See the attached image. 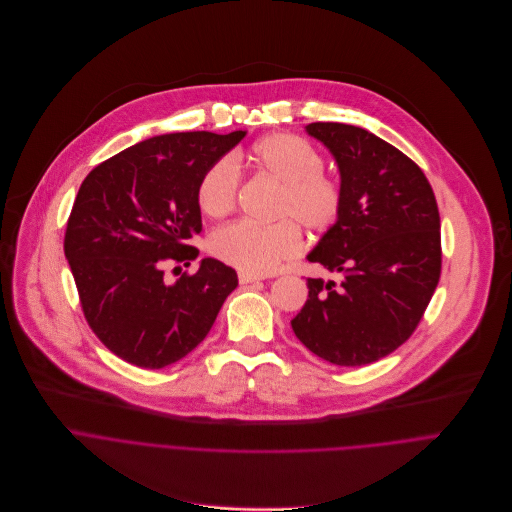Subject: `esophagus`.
<instances>
[{
    "label": "esophagus",
    "instance_id": "esophagus-1",
    "mask_svg": "<svg viewBox=\"0 0 512 512\" xmlns=\"http://www.w3.org/2000/svg\"><path fill=\"white\" fill-rule=\"evenodd\" d=\"M238 280H240V284H252V282H260L262 276L248 274V272H240V274H238Z\"/></svg>",
    "mask_w": 512,
    "mask_h": 512
}]
</instances>
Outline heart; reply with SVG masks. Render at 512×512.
Instances as JSON below:
<instances>
[{
    "label": "heart",
    "instance_id": "1",
    "mask_svg": "<svg viewBox=\"0 0 512 512\" xmlns=\"http://www.w3.org/2000/svg\"><path fill=\"white\" fill-rule=\"evenodd\" d=\"M250 165L280 185L274 201V224L234 222L210 236V252L240 272L264 276L302 250V228L327 232L343 212L345 193L337 179L323 173V155L298 135L272 133L248 153ZM240 173L230 157L206 169L197 185V206L210 218L228 216L238 201Z\"/></svg>",
    "mask_w": 512,
    "mask_h": 512
}]
</instances>
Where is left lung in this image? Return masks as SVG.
Masks as SVG:
<instances>
[{
    "mask_svg": "<svg viewBox=\"0 0 512 512\" xmlns=\"http://www.w3.org/2000/svg\"><path fill=\"white\" fill-rule=\"evenodd\" d=\"M339 167L341 218L306 256L341 280L309 278L290 321L321 359L359 367L393 353L416 331L442 270L438 203L424 171L377 135L343 123H311Z\"/></svg>",
    "mask_w": 512,
    "mask_h": 512,
    "instance_id": "8db88e82",
    "label": "left lung"
}]
</instances>
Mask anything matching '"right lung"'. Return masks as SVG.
Masks as SVG:
<instances>
[{
    "label": "right lung",
    "mask_w": 512,
    "mask_h": 512,
    "mask_svg": "<svg viewBox=\"0 0 512 512\" xmlns=\"http://www.w3.org/2000/svg\"><path fill=\"white\" fill-rule=\"evenodd\" d=\"M246 131L169 133L141 141L96 165L82 181L64 236L84 317L123 361L161 369L210 333L238 274L203 258L173 284L163 262L195 260L201 232L197 185Z\"/></svg>",
    "instance_id": "add662e5"
}]
</instances>
